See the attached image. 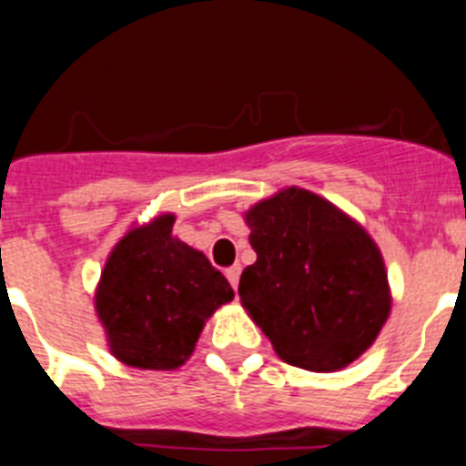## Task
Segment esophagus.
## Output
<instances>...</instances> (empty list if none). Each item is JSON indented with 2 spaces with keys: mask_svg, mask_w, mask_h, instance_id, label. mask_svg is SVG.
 Returning <instances> with one entry per match:
<instances>
[{
  "mask_svg": "<svg viewBox=\"0 0 466 466\" xmlns=\"http://www.w3.org/2000/svg\"><path fill=\"white\" fill-rule=\"evenodd\" d=\"M240 263H236V266H230V268H226V278H228L230 287L233 289H238V282H240Z\"/></svg>",
  "mask_w": 466,
  "mask_h": 466,
  "instance_id": "esophagus-1",
  "label": "esophagus"
}]
</instances>
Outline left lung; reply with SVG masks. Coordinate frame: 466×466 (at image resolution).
Masks as SVG:
<instances>
[{
  "label": "left lung",
  "mask_w": 466,
  "mask_h": 466,
  "mask_svg": "<svg viewBox=\"0 0 466 466\" xmlns=\"http://www.w3.org/2000/svg\"><path fill=\"white\" fill-rule=\"evenodd\" d=\"M245 219L257 261L238 294L279 360L339 371L371 348L392 300L369 233L303 188L279 191Z\"/></svg>",
  "instance_id": "8db88e82"
}]
</instances>
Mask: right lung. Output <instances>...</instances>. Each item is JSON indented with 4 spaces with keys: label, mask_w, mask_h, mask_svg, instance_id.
I'll list each match as a JSON object with an SVG mask.
<instances>
[{
    "label": "right lung",
    "mask_w": 466,
    "mask_h": 466,
    "mask_svg": "<svg viewBox=\"0 0 466 466\" xmlns=\"http://www.w3.org/2000/svg\"><path fill=\"white\" fill-rule=\"evenodd\" d=\"M175 217L163 214L130 230L111 252L95 306L116 360L167 371L196 348L203 324L233 299L228 279L205 254L172 238Z\"/></svg>",
    "instance_id": "obj_1"
}]
</instances>
